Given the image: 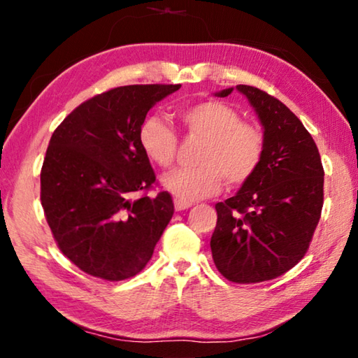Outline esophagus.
Wrapping results in <instances>:
<instances>
[{
  "instance_id": "esophagus-1",
  "label": "esophagus",
  "mask_w": 358,
  "mask_h": 358,
  "mask_svg": "<svg viewBox=\"0 0 358 358\" xmlns=\"http://www.w3.org/2000/svg\"><path fill=\"white\" fill-rule=\"evenodd\" d=\"M173 203H175V210H177V211H181V210H186V208L192 207L191 202H185V201H181V199H175Z\"/></svg>"
}]
</instances>
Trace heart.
Masks as SVG:
<instances>
[{"instance_id": "obj_1", "label": "heart", "mask_w": 358, "mask_h": 358, "mask_svg": "<svg viewBox=\"0 0 358 358\" xmlns=\"http://www.w3.org/2000/svg\"><path fill=\"white\" fill-rule=\"evenodd\" d=\"M181 134L202 142L196 167L180 169L162 178V186L185 202L220 192L224 181L230 187L246 185L262 166L266 141L256 123L241 120L238 110L222 101H202L177 112ZM138 145L151 162L162 169L173 166L178 137L164 121L150 117L138 128Z\"/></svg>"}]
</instances>
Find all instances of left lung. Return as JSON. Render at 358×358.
Returning a JSON list of instances; mask_svg holds the SVG:
<instances>
[{"mask_svg": "<svg viewBox=\"0 0 358 358\" xmlns=\"http://www.w3.org/2000/svg\"><path fill=\"white\" fill-rule=\"evenodd\" d=\"M237 90L257 112L266 148L257 173L215 205L210 246L226 280L254 284L284 275L306 254L324 205V167L311 134L280 99L250 85Z\"/></svg>", "mask_w": 358, "mask_h": 358, "instance_id": "obj_1", "label": "left lung"}]
</instances>
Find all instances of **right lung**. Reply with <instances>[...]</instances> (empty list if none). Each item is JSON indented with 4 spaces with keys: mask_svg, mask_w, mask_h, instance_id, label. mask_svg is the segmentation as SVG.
<instances>
[{
    "mask_svg": "<svg viewBox=\"0 0 358 358\" xmlns=\"http://www.w3.org/2000/svg\"><path fill=\"white\" fill-rule=\"evenodd\" d=\"M180 87L112 88L82 102L53 131L41 169V203L59 251L85 273L106 281L136 276L172 220L171 194L148 196L157 181L138 128Z\"/></svg>",
    "mask_w": 358,
    "mask_h": 358,
    "instance_id": "add662e5",
    "label": "right lung"
}]
</instances>
